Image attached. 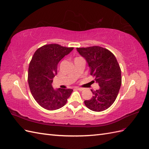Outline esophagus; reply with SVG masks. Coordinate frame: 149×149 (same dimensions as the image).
<instances>
[{"mask_svg":"<svg viewBox=\"0 0 149 149\" xmlns=\"http://www.w3.org/2000/svg\"><path fill=\"white\" fill-rule=\"evenodd\" d=\"M76 89L78 90H79V91H82V90H84V89H83V88H77Z\"/></svg>","mask_w":149,"mask_h":149,"instance_id":"esophagus-1","label":"esophagus"}]
</instances>
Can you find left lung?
I'll return each mask as SVG.
<instances>
[{
    "label": "left lung",
    "instance_id": "8db88e82",
    "mask_svg": "<svg viewBox=\"0 0 149 149\" xmlns=\"http://www.w3.org/2000/svg\"><path fill=\"white\" fill-rule=\"evenodd\" d=\"M85 58L90 70V74L100 88L91 90L93 96L85 100L89 109L100 112L109 107L114 102L121 85V71L116 58L109 50L99 46L77 48Z\"/></svg>",
    "mask_w": 149,
    "mask_h": 149
}]
</instances>
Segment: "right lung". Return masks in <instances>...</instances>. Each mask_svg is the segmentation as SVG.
<instances>
[{
    "instance_id": "add662e5",
    "label": "right lung",
    "mask_w": 149,
    "mask_h": 149,
    "mask_svg": "<svg viewBox=\"0 0 149 149\" xmlns=\"http://www.w3.org/2000/svg\"><path fill=\"white\" fill-rule=\"evenodd\" d=\"M73 49L56 43L45 45L36 50L32 57L28 68L29 87L35 100L47 110L54 111L63 107L73 91L72 89L54 90L52 86L58 63Z\"/></svg>"
}]
</instances>
